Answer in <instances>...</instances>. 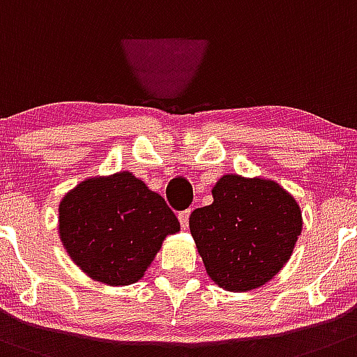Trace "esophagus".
<instances>
[{"mask_svg":"<svg viewBox=\"0 0 357 357\" xmlns=\"http://www.w3.org/2000/svg\"><path fill=\"white\" fill-rule=\"evenodd\" d=\"M190 211L192 210H185V211H179V213H178L179 224H181L183 229H186V227H188V218H190Z\"/></svg>","mask_w":357,"mask_h":357,"instance_id":"obj_1","label":"esophagus"}]
</instances>
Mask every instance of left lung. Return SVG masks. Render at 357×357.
Returning <instances> with one entry per match:
<instances>
[{
    "instance_id": "left-lung-1",
    "label": "left lung",
    "mask_w": 357,
    "mask_h": 357,
    "mask_svg": "<svg viewBox=\"0 0 357 357\" xmlns=\"http://www.w3.org/2000/svg\"><path fill=\"white\" fill-rule=\"evenodd\" d=\"M213 202L190 215V233L215 284L249 291L287 265L303 213L294 195L272 179L226 174L211 190Z\"/></svg>"
}]
</instances>
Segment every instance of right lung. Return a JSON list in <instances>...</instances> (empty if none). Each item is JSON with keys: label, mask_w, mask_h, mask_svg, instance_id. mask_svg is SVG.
Masks as SVG:
<instances>
[{"label": "right lung", "mask_w": 357, "mask_h": 357, "mask_svg": "<svg viewBox=\"0 0 357 357\" xmlns=\"http://www.w3.org/2000/svg\"><path fill=\"white\" fill-rule=\"evenodd\" d=\"M59 215L70 259L110 287L142 279L167 234L179 231L165 199L128 171L76 185L60 201Z\"/></svg>", "instance_id": "right-lung-1"}]
</instances>
